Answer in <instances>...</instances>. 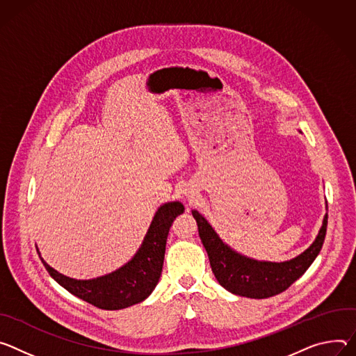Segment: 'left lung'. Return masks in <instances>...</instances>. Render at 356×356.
I'll return each mask as SVG.
<instances>
[{
  "instance_id": "1",
  "label": "left lung",
  "mask_w": 356,
  "mask_h": 356,
  "mask_svg": "<svg viewBox=\"0 0 356 356\" xmlns=\"http://www.w3.org/2000/svg\"><path fill=\"white\" fill-rule=\"evenodd\" d=\"M192 215L198 223L200 238L219 284L233 294L249 298L277 296L300 279L321 252L328 223V215H325L317 239L300 256L287 261L273 263L257 261L234 252L220 241L218 233L198 211H192Z\"/></svg>"
}]
</instances>
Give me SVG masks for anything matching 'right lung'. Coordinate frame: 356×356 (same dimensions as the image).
Returning a JSON list of instances; mask_svg holds the SVG:
<instances>
[{
  "label": "right lung",
  "instance_id": "add662e5",
  "mask_svg": "<svg viewBox=\"0 0 356 356\" xmlns=\"http://www.w3.org/2000/svg\"><path fill=\"white\" fill-rule=\"evenodd\" d=\"M181 202L158 208L144 242L134 257L118 270L92 280H76L52 268L42 257L51 277L63 289L102 309H122L144 301L161 277L168 232L177 216L184 213Z\"/></svg>",
  "mask_w": 356,
  "mask_h": 356
}]
</instances>
